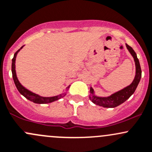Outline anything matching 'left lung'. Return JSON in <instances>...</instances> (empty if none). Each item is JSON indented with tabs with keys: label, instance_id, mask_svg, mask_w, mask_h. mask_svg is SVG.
Returning a JSON list of instances; mask_svg holds the SVG:
<instances>
[{
	"label": "left lung",
	"instance_id": "1",
	"mask_svg": "<svg viewBox=\"0 0 152 152\" xmlns=\"http://www.w3.org/2000/svg\"><path fill=\"white\" fill-rule=\"evenodd\" d=\"M126 47H127V49L130 52V54L133 57L134 60H135V68H136L135 79L130 85L127 86V87L122 89V90L118 91L117 92H115L111 96L106 97L95 96L94 95L93 89L90 87L89 93L91 94L89 95V100L95 104L100 105V106H103L104 108H114V107L118 106V105H121L124 102H125L135 92V89H136L140 82V78H141V68H140L139 60L137 57V55L135 51L127 44H126Z\"/></svg>",
	"mask_w": 152,
	"mask_h": 152
}]
</instances>
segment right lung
I'll return each instance as SVG.
<instances>
[{"instance_id": "obj_1", "label": "right lung", "mask_w": 152, "mask_h": 152, "mask_svg": "<svg viewBox=\"0 0 152 152\" xmlns=\"http://www.w3.org/2000/svg\"><path fill=\"white\" fill-rule=\"evenodd\" d=\"M22 47H22L20 49H19V50H17V52H15V54H14V57H13L12 59V72L13 79H14L16 87H17V89H18L19 92H20V94L23 95L25 97H26L27 99H28V100H30V101L33 102V103H38V104H44V103H52V102H54L55 101V100H59V99L62 98V97L65 96V95H66L65 93H63L61 94V95H57V96H54V97H41V96H39V95H36V94L33 93V92H30L29 90H28V89H25V87L20 84V81L18 80V79H17V75H16L15 60H16V57H17V53H18L19 51H20ZM69 87H70V85L66 88L67 90H68Z\"/></svg>"}]
</instances>
